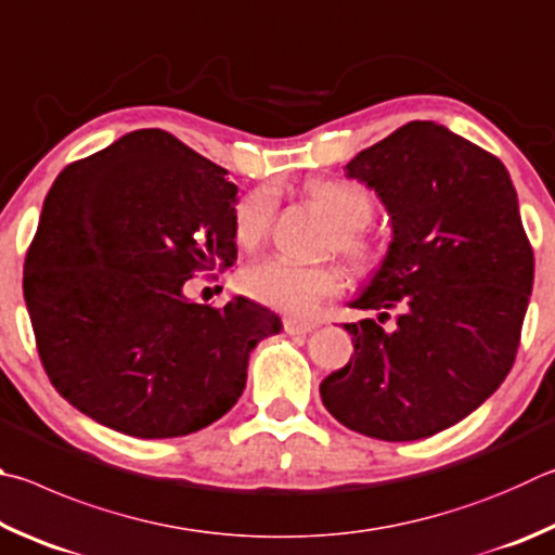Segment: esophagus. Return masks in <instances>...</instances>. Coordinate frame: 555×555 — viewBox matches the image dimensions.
I'll list each match as a JSON object with an SVG mask.
<instances>
[{"mask_svg":"<svg viewBox=\"0 0 555 555\" xmlns=\"http://www.w3.org/2000/svg\"><path fill=\"white\" fill-rule=\"evenodd\" d=\"M283 326H285V332H287V334H293V336H305V334H309V332H314V328H317L319 324H317V322H309V319L285 317V319H283Z\"/></svg>","mask_w":555,"mask_h":555,"instance_id":"1","label":"esophagus"}]
</instances>
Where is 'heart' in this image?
I'll use <instances>...</instances> for the list:
<instances>
[{
    "mask_svg": "<svg viewBox=\"0 0 555 555\" xmlns=\"http://www.w3.org/2000/svg\"><path fill=\"white\" fill-rule=\"evenodd\" d=\"M309 197L338 227V250L356 266H373L380 248L365 229L375 214L371 192L356 182L326 180L312 184ZM275 207L278 194L266 184L241 197L233 209L236 238L241 243H256L266 236L275 217ZM238 285L260 305L275 307L287 314H312L322 299L341 293L346 280L344 272L334 266H299L283 256H268L243 268Z\"/></svg>",
    "mask_w": 555,
    "mask_h": 555,
    "instance_id": "heart-1",
    "label": "heart"
}]
</instances>
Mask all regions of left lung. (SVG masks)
<instances>
[{"mask_svg":"<svg viewBox=\"0 0 555 555\" xmlns=\"http://www.w3.org/2000/svg\"><path fill=\"white\" fill-rule=\"evenodd\" d=\"M344 170L383 199L392 243L351 302L380 317L344 324L353 356L319 392L351 431L426 439L478 410L517 358L533 285L517 192L500 158L434 121L400 126Z\"/></svg>","mask_w":555,"mask_h":555,"instance_id":"1","label":"left lung"}]
</instances>
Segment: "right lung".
<instances>
[{
  "instance_id": "right-lung-1",
  "label": "right lung",
  "mask_w": 555,
  "mask_h": 555,
  "mask_svg": "<svg viewBox=\"0 0 555 555\" xmlns=\"http://www.w3.org/2000/svg\"><path fill=\"white\" fill-rule=\"evenodd\" d=\"M238 188L172 133L139 129L57 175L24 262L43 371L90 420L172 439L227 414L248 356L283 322L233 297L182 287L236 260Z\"/></svg>"
}]
</instances>
